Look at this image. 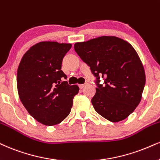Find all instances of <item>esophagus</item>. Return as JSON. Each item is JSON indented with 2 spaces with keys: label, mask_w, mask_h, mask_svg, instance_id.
Returning a JSON list of instances; mask_svg holds the SVG:
<instances>
[{
  "label": "esophagus",
  "mask_w": 160,
  "mask_h": 160,
  "mask_svg": "<svg viewBox=\"0 0 160 160\" xmlns=\"http://www.w3.org/2000/svg\"><path fill=\"white\" fill-rule=\"evenodd\" d=\"M85 85H87V83H84V84H79V88H81V89H82V88H84V87H85Z\"/></svg>",
  "instance_id": "1"
}]
</instances>
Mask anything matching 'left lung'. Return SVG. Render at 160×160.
<instances>
[{"label":"left lung","instance_id":"left-lung-1","mask_svg":"<svg viewBox=\"0 0 160 160\" xmlns=\"http://www.w3.org/2000/svg\"><path fill=\"white\" fill-rule=\"evenodd\" d=\"M74 50L96 78L91 99L96 111L112 122L131 115L141 101L145 84V70L134 48L122 38L102 36L76 43Z\"/></svg>","mask_w":160,"mask_h":160}]
</instances>
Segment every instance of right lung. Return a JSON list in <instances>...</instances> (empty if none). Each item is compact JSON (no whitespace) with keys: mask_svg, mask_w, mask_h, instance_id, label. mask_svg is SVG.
Returning <instances> with one entry per match:
<instances>
[{"mask_svg":"<svg viewBox=\"0 0 160 160\" xmlns=\"http://www.w3.org/2000/svg\"><path fill=\"white\" fill-rule=\"evenodd\" d=\"M70 44L42 41L27 51L18 68L19 98L28 113L45 125L62 122L70 113L77 85H69L62 69Z\"/></svg>","mask_w":160,"mask_h":160,"instance_id":"right-lung-1","label":"right lung"}]
</instances>
